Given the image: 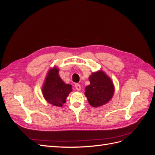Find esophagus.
Returning a JSON list of instances; mask_svg holds the SVG:
<instances>
[{
  "instance_id": "34e87169",
  "label": "esophagus",
  "mask_w": 155,
  "mask_h": 155,
  "mask_svg": "<svg viewBox=\"0 0 155 155\" xmlns=\"http://www.w3.org/2000/svg\"><path fill=\"white\" fill-rule=\"evenodd\" d=\"M75 87H76V89L77 91H80L81 90V86L78 83H76V85H75Z\"/></svg>"
}]
</instances>
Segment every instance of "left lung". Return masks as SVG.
Returning <instances> with one entry per match:
<instances>
[{"mask_svg": "<svg viewBox=\"0 0 155 155\" xmlns=\"http://www.w3.org/2000/svg\"><path fill=\"white\" fill-rule=\"evenodd\" d=\"M91 84L85 87V94L94 107L106 104L113 96L114 88L111 79L102 71L94 72L89 77Z\"/></svg>", "mask_w": 155, "mask_h": 155, "instance_id": "obj_1", "label": "left lung"}]
</instances>
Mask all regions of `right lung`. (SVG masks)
<instances>
[{"instance_id": "add662e5", "label": "right lung", "mask_w": 155, "mask_h": 155, "mask_svg": "<svg viewBox=\"0 0 155 155\" xmlns=\"http://www.w3.org/2000/svg\"><path fill=\"white\" fill-rule=\"evenodd\" d=\"M42 90L45 100L49 104L62 107L72 91V85L65 84L59 76L58 69L54 68L48 73Z\"/></svg>"}]
</instances>
